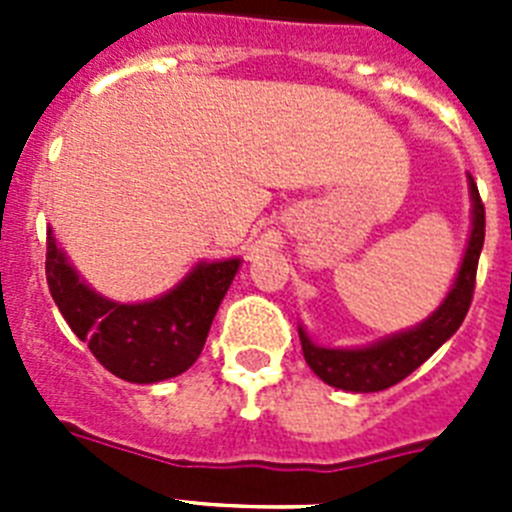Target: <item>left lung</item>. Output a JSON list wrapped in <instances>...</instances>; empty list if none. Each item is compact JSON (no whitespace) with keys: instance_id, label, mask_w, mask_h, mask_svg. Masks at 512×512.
<instances>
[{"instance_id":"left-lung-1","label":"left lung","mask_w":512,"mask_h":512,"mask_svg":"<svg viewBox=\"0 0 512 512\" xmlns=\"http://www.w3.org/2000/svg\"><path fill=\"white\" fill-rule=\"evenodd\" d=\"M467 179L469 200H472V228H469L464 259H461L449 295L443 297L441 305L423 323L392 333L387 338H379L369 346L356 348L318 346L307 336V330L297 325L307 366L325 384L346 392L387 390L392 384L402 382L408 374H413L425 359H431L464 323L469 305H472L479 253H482V243H485V205L479 200L472 174H467Z\"/></svg>"}]
</instances>
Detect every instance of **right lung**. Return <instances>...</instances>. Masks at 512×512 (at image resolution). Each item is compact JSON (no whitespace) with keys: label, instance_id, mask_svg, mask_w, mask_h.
<instances>
[{"label":"right lung","instance_id":"add662e5","mask_svg":"<svg viewBox=\"0 0 512 512\" xmlns=\"http://www.w3.org/2000/svg\"><path fill=\"white\" fill-rule=\"evenodd\" d=\"M241 259L200 261L179 284L146 302H117L79 277L48 228L45 277L69 328L99 364L133 384L179 377L205 348L215 312Z\"/></svg>","mask_w":512,"mask_h":512}]
</instances>
